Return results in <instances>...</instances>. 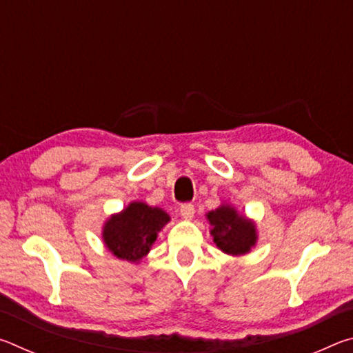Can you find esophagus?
<instances>
[{
    "instance_id": "esophagus-1",
    "label": "esophagus",
    "mask_w": 353,
    "mask_h": 353,
    "mask_svg": "<svg viewBox=\"0 0 353 353\" xmlns=\"http://www.w3.org/2000/svg\"><path fill=\"white\" fill-rule=\"evenodd\" d=\"M194 214V205L190 204V202H185L181 205V216L185 219H191Z\"/></svg>"
}]
</instances>
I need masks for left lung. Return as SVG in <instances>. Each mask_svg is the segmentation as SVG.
<instances>
[{
    "mask_svg": "<svg viewBox=\"0 0 353 353\" xmlns=\"http://www.w3.org/2000/svg\"><path fill=\"white\" fill-rule=\"evenodd\" d=\"M212 224V235L216 246L225 254L241 255L254 246L256 235L254 224L234 208L223 205L207 214Z\"/></svg>",
    "mask_w": 353,
    "mask_h": 353,
    "instance_id": "obj_1",
    "label": "left lung"
}]
</instances>
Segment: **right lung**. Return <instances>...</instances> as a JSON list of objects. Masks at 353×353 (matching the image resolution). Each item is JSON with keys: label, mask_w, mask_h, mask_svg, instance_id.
Wrapping results in <instances>:
<instances>
[{"label": "right lung", "mask_w": 353, "mask_h": 353, "mask_svg": "<svg viewBox=\"0 0 353 353\" xmlns=\"http://www.w3.org/2000/svg\"><path fill=\"white\" fill-rule=\"evenodd\" d=\"M170 216L157 207L132 202L123 213L112 216L104 227V243L118 259L137 261L145 256L157 238V232Z\"/></svg>", "instance_id": "obj_1"}]
</instances>
